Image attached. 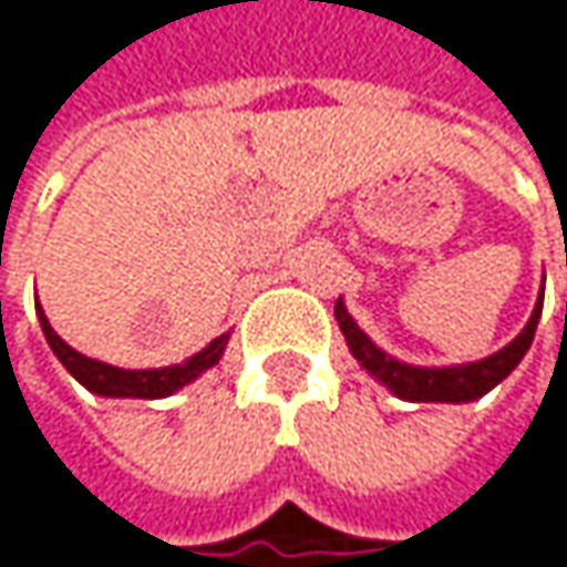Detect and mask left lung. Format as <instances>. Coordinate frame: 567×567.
Listing matches in <instances>:
<instances>
[{
	"instance_id": "left-lung-1",
	"label": "left lung",
	"mask_w": 567,
	"mask_h": 567,
	"mask_svg": "<svg viewBox=\"0 0 567 567\" xmlns=\"http://www.w3.org/2000/svg\"><path fill=\"white\" fill-rule=\"evenodd\" d=\"M538 315H542V295L535 301V311L528 318V324L522 328V334L509 341L503 351H496L493 358H483L476 364H456V368H410L400 364L394 358H388L348 315L344 301H334V318L348 338L351 354L368 368V374H374L384 388H391L396 396L413 400V403H463V400H476V396L489 394L503 378H509L515 364L525 358V351L532 348L535 328H538Z\"/></svg>"
}]
</instances>
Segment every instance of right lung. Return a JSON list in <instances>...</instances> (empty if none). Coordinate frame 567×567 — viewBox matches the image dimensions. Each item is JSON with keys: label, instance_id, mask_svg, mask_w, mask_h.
Returning a JSON list of instances; mask_svg holds the SVG:
<instances>
[{"label": "right lung", "instance_id": "right-lung-1", "mask_svg": "<svg viewBox=\"0 0 567 567\" xmlns=\"http://www.w3.org/2000/svg\"><path fill=\"white\" fill-rule=\"evenodd\" d=\"M39 321H42L45 341L52 344L55 358L68 368V374H71L78 384H84L91 394L101 396H141V400L171 396L173 391H179L183 384H189L193 378H199L206 368H213V364L223 358L226 341H229V334H219V338L209 341L199 354H193L189 361L173 364V368H157V371H124V368H111V364L91 361V358L78 354L74 348H68V344L55 334V328L49 324L42 305H39Z\"/></svg>", "mask_w": 567, "mask_h": 567}]
</instances>
